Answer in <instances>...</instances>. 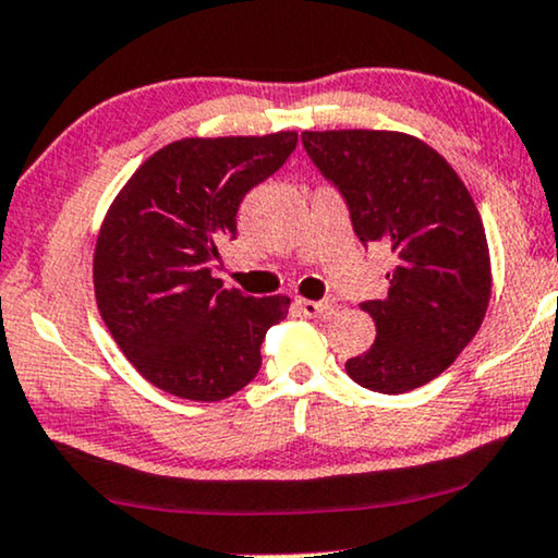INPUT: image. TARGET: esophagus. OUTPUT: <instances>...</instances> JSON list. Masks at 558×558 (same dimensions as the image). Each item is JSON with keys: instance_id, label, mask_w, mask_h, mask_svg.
<instances>
[{"instance_id": "1", "label": "esophagus", "mask_w": 558, "mask_h": 558, "mask_svg": "<svg viewBox=\"0 0 558 558\" xmlns=\"http://www.w3.org/2000/svg\"><path fill=\"white\" fill-rule=\"evenodd\" d=\"M295 306H299L303 316H326L329 311H333V299H324V301L299 299V301H295Z\"/></svg>"}]
</instances>
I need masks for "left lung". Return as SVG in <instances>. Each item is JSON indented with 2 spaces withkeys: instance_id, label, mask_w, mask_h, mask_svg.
<instances>
[{
  "instance_id": "left-lung-1",
  "label": "left lung",
  "mask_w": 558,
  "mask_h": 558,
  "mask_svg": "<svg viewBox=\"0 0 558 558\" xmlns=\"http://www.w3.org/2000/svg\"><path fill=\"white\" fill-rule=\"evenodd\" d=\"M303 147L344 198L365 247L396 259L380 301H362L377 337L347 360L362 388L398 396L439 377L470 344L489 303V250L470 191L426 143L400 132H303Z\"/></svg>"
}]
</instances>
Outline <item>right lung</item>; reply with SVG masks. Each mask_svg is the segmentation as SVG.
Instances as JSON below:
<instances>
[{
	"instance_id": "add662e5",
	"label": "right lung",
	"mask_w": 558,
	"mask_h": 558,
	"mask_svg": "<svg viewBox=\"0 0 558 558\" xmlns=\"http://www.w3.org/2000/svg\"><path fill=\"white\" fill-rule=\"evenodd\" d=\"M295 132L189 137L150 155L119 191L94 252L99 314L155 388L225 400L255 380L286 295L255 299L214 278L219 244L236 240L242 198L295 150Z\"/></svg>"
}]
</instances>
